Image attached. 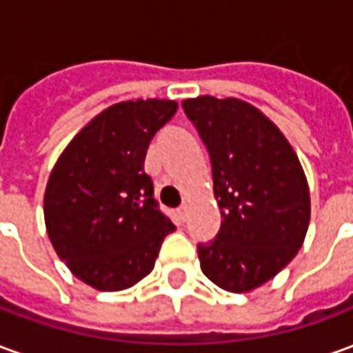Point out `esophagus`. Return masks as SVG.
Here are the masks:
<instances>
[{"instance_id": "esophagus-1", "label": "esophagus", "mask_w": 353, "mask_h": 353, "mask_svg": "<svg viewBox=\"0 0 353 353\" xmlns=\"http://www.w3.org/2000/svg\"><path fill=\"white\" fill-rule=\"evenodd\" d=\"M177 217L181 219V221H185V217H187V206H179L177 208Z\"/></svg>"}]
</instances>
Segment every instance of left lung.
<instances>
[{"label": "left lung", "mask_w": 353, "mask_h": 353, "mask_svg": "<svg viewBox=\"0 0 353 353\" xmlns=\"http://www.w3.org/2000/svg\"><path fill=\"white\" fill-rule=\"evenodd\" d=\"M183 109L212 161L221 229L199 244L215 285L248 293L293 261L310 223V191L299 157L268 117L238 98L199 96Z\"/></svg>", "instance_id": "left-lung-1"}]
</instances>
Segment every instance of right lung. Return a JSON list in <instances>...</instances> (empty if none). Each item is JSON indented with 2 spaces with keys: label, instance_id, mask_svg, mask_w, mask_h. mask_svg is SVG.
Listing matches in <instances>:
<instances>
[{
  "label": "right lung",
  "instance_id": "obj_1",
  "mask_svg": "<svg viewBox=\"0 0 353 353\" xmlns=\"http://www.w3.org/2000/svg\"><path fill=\"white\" fill-rule=\"evenodd\" d=\"M174 100H128L83 126L50 172L43 214L58 257L98 291L132 288L176 229L153 199L147 147L176 115Z\"/></svg>",
  "mask_w": 353,
  "mask_h": 353
}]
</instances>
